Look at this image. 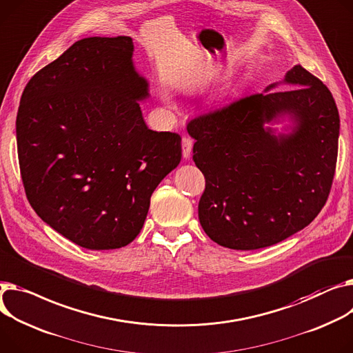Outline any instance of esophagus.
<instances>
[{"label": "esophagus", "instance_id": "1", "mask_svg": "<svg viewBox=\"0 0 353 353\" xmlns=\"http://www.w3.org/2000/svg\"><path fill=\"white\" fill-rule=\"evenodd\" d=\"M192 148H193V140H192L190 137L184 136V137L181 139V149H183V157H184V159H190Z\"/></svg>", "mask_w": 353, "mask_h": 353}]
</instances>
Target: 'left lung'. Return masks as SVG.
I'll list each match as a JSON object with an SVG mask.
<instances>
[{
    "instance_id": "left-lung-1",
    "label": "left lung",
    "mask_w": 353,
    "mask_h": 353,
    "mask_svg": "<svg viewBox=\"0 0 353 353\" xmlns=\"http://www.w3.org/2000/svg\"><path fill=\"white\" fill-rule=\"evenodd\" d=\"M283 83L294 89L231 99L187 123L193 160L205 179L199 220L231 250H258L307 227L325 205L335 176L339 113L332 93L301 65ZM288 115L290 134L267 123Z\"/></svg>"
}]
</instances>
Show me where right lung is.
I'll use <instances>...</instances> for the list:
<instances>
[{"mask_svg": "<svg viewBox=\"0 0 353 353\" xmlns=\"http://www.w3.org/2000/svg\"><path fill=\"white\" fill-rule=\"evenodd\" d=\"M130 37L75 42L30 79L17 113L21 177L35 213L88 250H114L142 230L150 197L181 160V137L150 130L149 83Z\"/></svg>", "mask_w": 353, "mask_h": 353, "instance_id": "1", "label": "right lung"}]
</instances>
